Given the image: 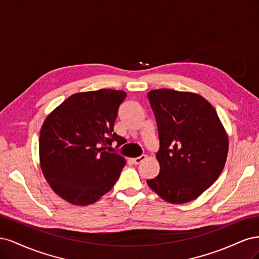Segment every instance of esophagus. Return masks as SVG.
Instances as JSON below:
<instances>
[{
    "label": "esophagus",
    "mask_w": 259,
    "mask_h": 259,
    "mask_svg": "<svg viewBox=\"0 0 259 259\" xmlns=\"http://www.w3.org/2000/svg\"><path fill=\"white\" fill-rule=\"evenodd\" d=\"M146 160V155H140V156H138V158H135V159H132V162L134 163V164H136V165H138V164H140L142 163L143 161H145Z\"/></svg>",
    "instance_id": "1"
}]
</instances>
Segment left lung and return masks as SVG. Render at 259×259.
Returning a JSON list of instances; mask_svg holds the SVG:
<instances>
[{
	"label": "left lung",
	"instance_id": "8db88e82",
	"mask_svg": "<svg viewBox=\"0 0 259 259\" xmlns=\"http://www.w3.org/2000/svg\"><path fill=\"white\" fill-rule=\"evenodd\" d=\"M147 96L160 139V173L147 184L168 203L190 202L221 175L228 136L214 107L199 94L161 89Z\"/></svg>",
	"mask_w": 259,
	"mask_h": 259
}]
</instances>
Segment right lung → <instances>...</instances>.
<instances>
[{"mask_svg":"<svg viewBox=\"0 0 259 259\" xmlns=\"http://www.w3.org/2000/svg\"><path fill=\"white\" fill-rule=\"evenodd\" d=\"M125 97L115 90L76 93L45 119L38 138L42 173L71 204H93L119 178L125 159L106 148L113 140L122 145L113 126Z\"/></svg>","mask_w":259,"mask_h":259,"instance_id":"add662e5","label":"right lung"}]
</instances>
